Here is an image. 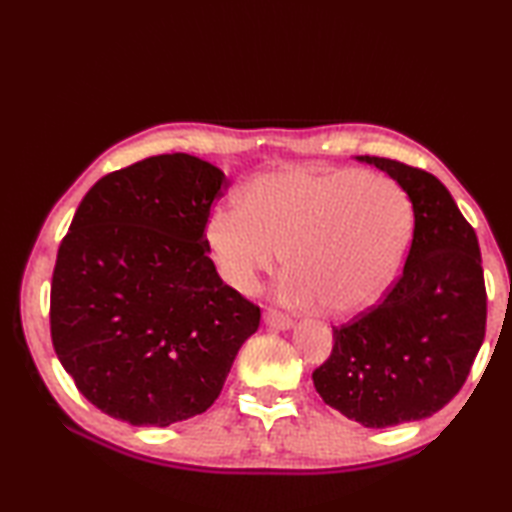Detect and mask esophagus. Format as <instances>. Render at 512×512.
Wrapping results in <instances>:
<instances>
[{
  "label": "esophagus",
  "instance_id": "esophagus-1",
  "mask_svg": "<svg viewBox=\"0 0 512 512\" xmlns=\"http://www.w3.org/2000/svg\"><path fill=\"white\" fill-rule=\"evenodd\" d=\"M264 323L273 329H291L293 327V320L289 316H284L282 311H277V309H266Z\"/></svg>",
  "mask_w": 512,
  "mask_h": 512
}]
</instances>
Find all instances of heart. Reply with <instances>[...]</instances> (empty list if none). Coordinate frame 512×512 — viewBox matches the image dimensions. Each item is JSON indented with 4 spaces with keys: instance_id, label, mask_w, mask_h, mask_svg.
<instances>
[{
    "instance_id": "b5f03b06",
    "label": "heart",
    "mask_w": 512,
    "mask_h": 512,
    "mask_svg": "<svg viewBox=\"0 0 512 512\" xmlns=\"http://www.w3.org/2000/svg\"><path fill=\"white\" fill-rule=\"evenodd\" d=\"M411 205L395 180L361 171L284 169L250 180L239 210L207 221V246L221 277L250 293L280 264L282 296L320 302L332 316L370 307L391 284L409 244Z\"/></svg>"
}]
</instances>
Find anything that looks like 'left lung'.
Segmentation results:
<instances>
[{
	"mask_svg": "<svg viewBox=\"0 0 512 512\" xmlns=\"http://www.w3.org/2000/svg\"><path fill=\"white\" fill-rule=\"evenodd\" d=\"M397 180L413 205V239L386 298L348 325L314 370L323 402L370 429L429 418L465 384L485 336L479 239L431 173L357 155Z\"/></svg>",
	"mask_w": 512,
	"mask_h": 512,
	"instance_id": "obj_1",
	"label": "left lung"
}]
</instances>
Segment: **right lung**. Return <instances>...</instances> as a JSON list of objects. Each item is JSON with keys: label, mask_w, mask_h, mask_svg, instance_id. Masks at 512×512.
Masks as SVG:
<instances>
[{"label": "right lung", "mask_w": 512, "mask_h": 512, "mask_svg": "<svg viewBox=\"0 0 512 512\" xmlns=\"http://www.w3.org/2000/svg\"><path fill=\"white\" fill-rule=\"evenodd\" d=\"M225 173L187 153L112 171L76 210L51 277V341L110 418L169 427L210 409L259 307L216 273L205 225Z\"/></svg>", "instance_id": "right-lung-1"}]
</instances>
